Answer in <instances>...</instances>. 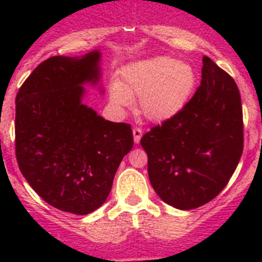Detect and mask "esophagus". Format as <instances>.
Instances as JSON below:
<instances>
[{"label": "esophagus", "instance_id": "obj_1", "mask_svg": "<svg viewBox=\"0 0 262 262\" xmlns=\"http://www.w3.org/2000/svg\"><path fill=\"white\" fill-rule=\"evenodd\" d=\"M133 135H134V142L138 144L139 142H140V139H142L143 136V131L142 128H138V127H135V128L133 129Z\"/></svg>", "mask_w": 262, "mask_h": 262}]
</instances>
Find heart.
Returning <instances> with one entry per match:
<instances>
[{
	"instance_id": "obj_1",
	"label": "heart",
	"mask_w": 262,
	"mask_h": 262,
	"mask_svg": "<svg viewBox=\"0 0 262 262\" xmlns=\"http://www.w3.org/2000/svg\"><path fill=\"white\" fill-rule=\"evenodd\" d=\"M196 84L198 75L190 62L155 56L124 67L122 81L111 84L110 99L117 106H128L139 98L140 115L148 122L164 123L186 107Z\"/></svg>"
}]
</instances>
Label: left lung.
<instances>
[{"mask_svg": "<svg viewBox=\"0 0 262 262\" xmlns=\"http://www.w3.org/2000/svg\"><path fill=\"white\" fill-rule=\"evenodd\" d=\"M186 107L143 135L148 176L169 206L196 209L214 200L235 172L243 154V108L237 85L210 57Z\"/></svg>", "mask_w": 262, "mask_h": 262, "instance_id": "8db88e82", "label": "left lung"}]
</instances>
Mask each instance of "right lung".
Masks as SVG:
<instances>
[{
  "mask_svg": "<svg viewBox=\"0 0 262 262\" xmlns=\"http://www.w3.org/2000/svg\"><path fill=\"white\" fill-rule=\"evenodd\" d=\"M101 56L94 50L50 57L15 98V155L23 177L48 205L76 215L105 203L134 145L129 124L106 120L84 103L85 85L101 81Z\"/></svg>",
  "mask_w": 262,
  "mask_h": 262,
  "instance_id": "obj_1",
  "label": "right lung"
}]
</instances>
